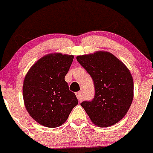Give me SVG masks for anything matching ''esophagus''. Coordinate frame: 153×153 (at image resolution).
<instances>
[{
    "label": "esophagus",
    "mask_w": 153,
    "mask_h": 153,
    "mask_svg": "<svg viewBox=\"0 0 153 153\" xmlns=\"http://www.w3.org/2000/svg\"><path fill=\"white\" fill-rule=\"evenodd\" d=\"M76 96H77V98H78V101H81V100L83 99L82 94H81V91H79V92H76Z\"/></svg>",
    "instance_id": "esophagus-1"
}]
</instances>
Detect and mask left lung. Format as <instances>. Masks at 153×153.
<instances>
[{"instance_id":"1","label":"left lung","mask_w":153,"mask_h":153,"mask_svg":"<svg viewBox=\"0 0 153 153\" xmlns=\"http://www.w3.org/2000/svg\"><path fill=\"white\" fill-rule=\"evenodd\" d=\"M92 77L95 97L81 104L94 124L105 127L121 121L133 99L134 84L128 68L112 53L98 51L77 56Z\"/></svg>"}]
</instances>
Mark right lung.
Listing matches in <instances>:
<instances>
[{"label":"right lung","mask_w":153,"mask_h":153,"mask_svg":"<svg viewBox=\"0 0 153 153\" xmlns=\"http://www.w3.org/2000/svg\"><path fill=\"white\" fill-rule=\"evenodd\" d=\"M73 58V55L49 54L34 64L26 75L23 85L24 104L38 124L58 127L78 105L75 93L64 80Z\"/></svg>","instance_id":"obj_1"}]
</instances>
